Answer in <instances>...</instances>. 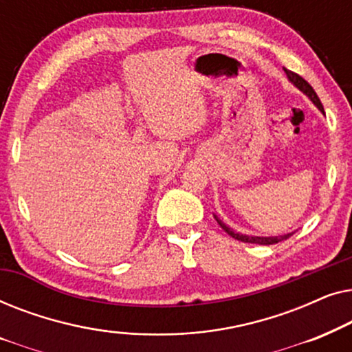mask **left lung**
<instances>
[{
  "label": "left lung",
  "instance_id": "obj_1",
  "mask_svg": "<svg viewBox=\"0 0 352 352\" xmlns=\"http://www.w3.org/2000/svg\"><path fill=\"white\" fill-rule=\"evenodd\" d=\"M285 70V74H287V76H288V80L292 81L293 85L296 86L298 89L300 91H302V93H305L307 98H309L312 102H314L316 105H317V109L320 110L322 113H324V107H322V104H320V99L317 98V94H316V91L312 89V86L307 83V81L302 78V76H300L298 74H295V72H292V70H287V69H283ZM214 219L218 221V224L221 226V228H223V230L224 232H228L230 237L232 239H235V240H240V242H245V243H256V245H274V243H278V242H282V240H287L288 237H290V235H293V232H290V234H283V235H276V237H256V235H245V234H240V232H235V230H232L229 228V226H226L223 221H221L218 216L214 214Z\"/></svg>",
  "mask_w": 352,
  "mask_h": 352
}]
</instances>
